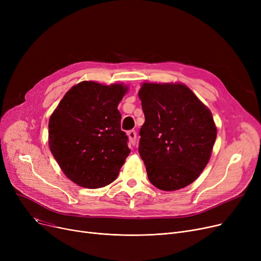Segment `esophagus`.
I'll return each instance as SVG.
<instances>
[{
    "mask_svg": "<svg viewBox=\"0 0 261 261\" xmlns=\"http://www.w3.org/2000/svg\"><path fill=\"white\" fill-rule=\"evenodd\" d=\"M127 134H128L130 145L135 146V144H136V132L134 130H130Z\"/></svg>",
    "mask_w": 261,
    "mask_h": 261,
    "instance_id": "esophagus-1",
    "label": "esophagus"
}]
</instances>
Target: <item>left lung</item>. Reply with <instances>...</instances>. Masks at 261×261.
<instances>
[{"label":"left lung","mask_w":261,"mask_h":261,"mask_svg":"<svg viewBox=\"0 0 261 261\" xmlns=\"http://www.w3.org/2000/svg\"><path fill=\"white\" fill-rule=\"evenodd\" d=\"M145 114L139 152L152 185L172 191L191 184L206 167L217 138L210 109L182 84L144 82Z\"/></svg>","instance_id":"obj_1"}]
</instances>
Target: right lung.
<instances>
[{"label": "right lung", "instance_id": "right-lung-1", "mask_svg": "<svg viewBox=\"0 0 261 261\" xmlns=\"http://www.w3.org/2000/svg\"><path fill=\"white\" fill-rule=\"evenodd\" d=\"M128 88L82 81L67 91L48 122L50 152L64 174L86 188L112 183L130 153L117 106Z\"/></svg>", "mask_w": 261, "mask_h": 261}]
</instances>
